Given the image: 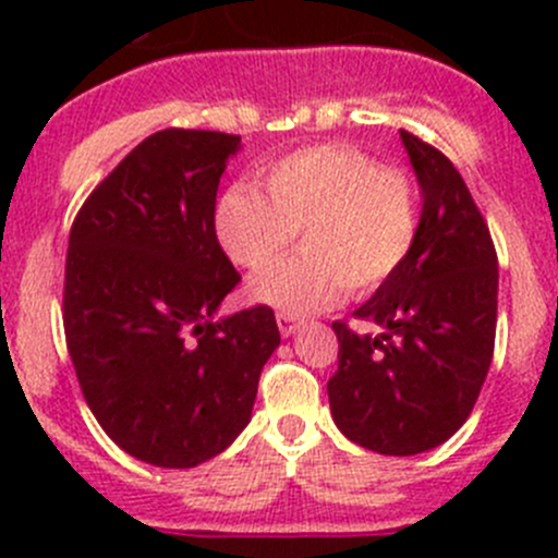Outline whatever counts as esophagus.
<instances>
[{
    "label": "esophagus",
    "mask_w": 558,
    "mask_h": 558,
    "mask_svg": "<svg viewBox=\"0 0 558 558\" xmlns=\"http://www.w3.org/2000/svg\"><path fill=\"white\" fill-rule=\"evenodd\" d=\"M300 324H302V320L296 318V315H291V313H278V329H280V335H283V337L294 335V331L300 329Z\"/></svg>",
    "instance_id": "34e87169"
}]
</instances>
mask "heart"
Here are the masks:
<instances>
[{"instance_id": "obj_1", "label": "heart", "mask_w": 558, "mask_h": 558, "mask_svg": "<svg viewBox=\"0 0 558 558\" xmlns=\"http://www.w3.org/2000/svg\"><path fill=\"white\" fill-rule=\"evenodd\" d=\"M264 194L238 183L218 199L213 229L229 262L262 269L288 250L302 257L247 280V296L291 315L318 313L351 291L369 296L397 278L421 234V202L402 170L351 145H315L267 167Z\"/></svg>"}]
</instances>
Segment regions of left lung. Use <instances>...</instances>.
I'll return each instance as SVG.
<instances>
[{
    "mask_svg": "<svg viewBox=\"0 0 558 558\" xmlns=\"http://www.w3.org/2000/svg\"><path fill=\"white\" fill-rule=\"evenodd\" d=\"M421 185V234L402 272L356 318L335 320L337 373L329 391L337 429L386 456L437 448L472 413L497 335V251L464 178L446 154L402 129Z\"/></svg>",
    "mask_w": 558,
    "mask_h": 558,
    "instance_id": "1",
    "label": "left lung"
}]
</instances>
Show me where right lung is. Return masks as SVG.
<instances>
[{"label": "right lung", "instance_id": "1", "mask_svg": "<svg viewBox=\"0 0 558 558\" xmlns=\"http://www.w3.org/2000/svg\"><path fill=\"white\" fill-rule=\"evenodd\" d=\"M238 134L145 137L77 210L64 269V335L99 426L145 464L185 470L251 421L280 345L272 307L216 320L240 272L213 229Z\"/></svg>", "mask_w": 558, "mask_h": 558}]
</instances>
